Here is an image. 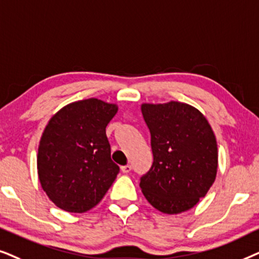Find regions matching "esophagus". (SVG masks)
Instances as JSON below:
<instances>
[{"mask_svg":"<svg viewBox=\"0 0 259 259\" xmlns=\"http://www.w3.org/2000/svg\"><path fill=\"white\" fill-rule=\"evenodd\" d=\"M120 170H122L124 174H127V173H129L130 170H132V165H130V164L122 165V167H120Z\"/></svg>","mask_w":259,"mask_h":259,"instance_id":"esophagus-1","label":"esophagus"}]
</instances>
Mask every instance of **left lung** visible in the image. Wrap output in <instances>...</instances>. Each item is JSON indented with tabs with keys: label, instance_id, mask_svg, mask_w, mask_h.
<instances>
[{
	"label": "left lung",
	"instance_id": "1",
	"mask_svg": "<svg viewBox=\"0 0 259 259\" xmlns=\"http://www.w3.org/2000/svg\"><path fill=\"white\" fill-rule=\"evenodd\" d=\"M154 162L141 178L148 202L165 214L194 207L215 181L218 146L206 117L194 106L170 101L143 103Z\"/></svg>",
	"mask_w": 259,
	"mask_h": 259
}]
</instances>
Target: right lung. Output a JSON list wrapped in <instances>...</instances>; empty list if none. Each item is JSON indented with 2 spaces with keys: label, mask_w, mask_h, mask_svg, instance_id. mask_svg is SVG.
Instances as JSON below:
<instances>
[{
  "label": "right lung",
  "mask_w": 259,
  "mask_h": 259,
  "mask_svg": "<svg viewBox=\"0 0 259 259\" xmlns=\"http://www.w3.org/2000/svg\"><path fill=\"white\" fill-rule=\"evenodd\" d=\"M118 105L97 98L65 105L52 116L37 149L41 187L63 211L84 213L94 208L119 173L111 160L106 125Z\"/></svg>",
  "instance_id": "obj_1"
}]
</instances>
